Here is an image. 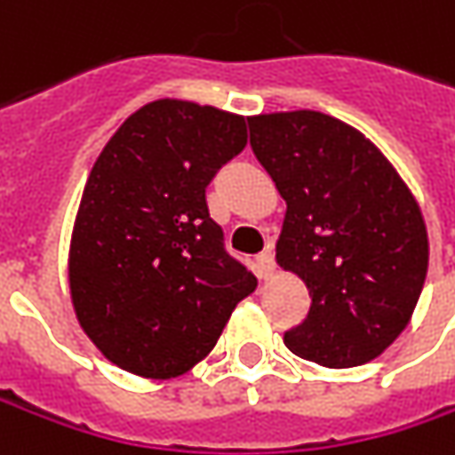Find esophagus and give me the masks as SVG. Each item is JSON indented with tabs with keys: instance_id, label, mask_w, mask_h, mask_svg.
Wrapping results in <instances>:
<instances>
[{
	"instance_id": "34e87169",
	"label": "esophagus",
	"mask_w": 455,
	"mask_h": 455,
	"mask_svg": "<svg viewBox=\"0 0 455 455\" xmlns=\"http://www.w3.org/2000/svg\"><path fill=\"white\" fill-rule=\"evenodd\" d=\"M273 268H275V263H273V253L271 251H263V253L255 255V271H258V278H271Z\"/></svg>"
}]
</instances>
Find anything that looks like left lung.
Returning a JSON list of instances; mask_svg holds the SVG:
<instances>
[{
	"label": "left lung",
	"mask_w": 455,
	"mask_h": 455,
	"mask_svg": "<svg viewBox=\"0 0 455 455\" xmlns=\"http://www.w3.org/2000/svg\"><path fill=\"white\" fill-rule=\"evenodd\" d=\"M255 159L286 200L275 260L311 306L283 334L293 355L357 367L408 326L428 271V233L408 184L370 139L334 116L248 118Z\"/></svg>",
	"instance_id": "1"
}]
</instances>
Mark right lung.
Masks as SVG:
<instances>
[{
	"label": "right lung",
	"mask_w": 455,
	"mask_h": 455,
	"mask_svg": "<svg viewBox=\"0 0 455 455\" xmlns=\"http://www.w3.org/2000/svg\"><path fill=\"white\" fill-rule=\"evenodd\" d=\"M245 144L243 116L162 98L129 116L96 159L68 275L83 331L121 370L187 372L258 286L204 200Z\"/></svg>",
	"instance_id": "obj_1"
}]
</instances>
